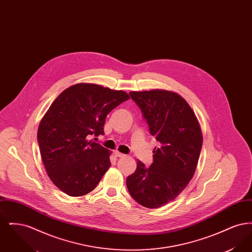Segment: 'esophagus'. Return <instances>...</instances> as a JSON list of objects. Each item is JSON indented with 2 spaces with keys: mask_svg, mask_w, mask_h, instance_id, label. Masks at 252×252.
<instances>
[{
  "mask_svg": "<svg viewBox=\"0 0 252 252\" xmlns=\"http://www.w3.org/2000/svg\"><path fill=\"white\" fill-rule=\"evenodd\" d=\"M114 155H115V157H117V158H123V157H125L124 154H122V153L118 152V151H114Z\"/></svg>",
  "mask_w": 252,
  "mask_h": 252,
  "instance_id": "34e87169",
  "label": "esophagus"
}]
</instances>
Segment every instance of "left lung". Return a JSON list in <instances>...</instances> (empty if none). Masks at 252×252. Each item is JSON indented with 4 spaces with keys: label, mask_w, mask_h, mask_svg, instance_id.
Returning <instances> with one entry per match:
<instances>
[{
    "label": "left lung",
    "mask_w": 252,
    "mask_h": 252,
    "mask_svg": "<svg viewBox=\"0 0 252 252\" xmlns=\"http://www.w3.org/2000/svg\"><path fill=\"white\" fill-rule=\"evenodd\" d=\"M141 108L150 134L159 143L153 163L137 161L126 186L133 199L156 209L173 201L192 180L203 138L199 123L189 104L178 94L164 90L131 92Z\"/></svg>",
    "instance_id": "left-lung-1"
}]
</instances>
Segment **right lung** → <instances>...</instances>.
<instances>
[{"label":"right lung","instance_id":"1","mask_svg":"<svg viewBox=\"0 0 252 252\" xmlns=\"http://www.w3.org/2000/svg\"><path fill=\"white\" fill-rule=\"evenodd\" d=\"M129 95L100 85L79 83L63 91L37 129V143L50 180L62 192H92L110 166L111 152L91 140L104 134L107 115Z\"/></svg>","mask_w":252,"mask_h":252}]
</instances>
